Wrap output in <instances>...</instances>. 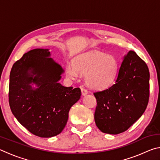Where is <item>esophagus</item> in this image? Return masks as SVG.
Masks as SVG:
<instances>
[{
    "mask_svg": "<svg viewBox=\"0 0 160 160\" xmlns=\"http://www.w3.org/2000/svg\"><path fill=\"white\" fill-rule=\"evenodd\" d=\"M81 92H82V96H85L86 94H88V91L86 90V89L82 88H81Z\"/></svg>",
    "mask_w": 160,
    "mask_h": 160,
    "instance_id": "1",
    "label": "esophagus"
}]
</instances>
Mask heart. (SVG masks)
<instances>
[{
    "mask_svg": "<svg viewBox=\"0 0 160 160\" xmlns=\"http://www.w3.org/2000/svg\"><path fill=\"white\" fill-rule=\"evenodd\" d=\"M67 75L76 79L79 72L85 74V82L94 90L109 88L114 82L118 72V62L114 56L104 53L90 51L77 56L73 64H68Z\"/></svg>",
    "mask_w": 160,
    "mask_h": 160,
    "instance_id": "1",
    "label": "heart"
}]
</instances>
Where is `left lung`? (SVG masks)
<instances>
[{
	"mask_svg": "<svg viewBox=\"0 0 160 160\" xmlns=\"http://www.w3.org/2000/svg\"><path fill=\"white\" fill-rule=\"evenodd\" d=\"M149 81L147 64L135 51H130L124 56L115 84L94 93L97 103L94 113L97 128L112 135L128 130L147 108Z\"/></svg>",
	"mask_w": 160,
	"mask_h": 160,
	"instance_id": "left-lung-1",
	"label": "left lung"
}]
</instances>
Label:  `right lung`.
<instances>
[{"instance_id":"add662e5","label":"right lung","mask_w":160,"mask_h":160,"mask_svg":"<svg viewBox=\"0 0 160 160\" xmlns=\"http://www.w3.org/2000/svg\"><path fill=\"white\" fill-rule=\"evenodd\" d=\"M50 56L48 49L29 51L13 64L10 74L11 112L21 125L41 138L61 133L70 109L81 96L80 88L59 83L64 70Z\"/></svg>"}]
</instances>
